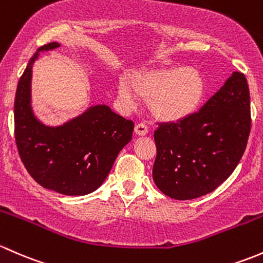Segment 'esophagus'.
<instances>
[{
    "label": "esophagus",
    "mask_w": 263,
    "mask_h": 263,
    "mask_svg": "<svg viewBox=\"0 0 263 263\" xmlns=\"http://www.w3.org/2000/svg\"><path fill=\"white\" fill-rule=\"evenodd\" d=\"M134 132H135V134L139 135V137H144V135L148 134V128L145 124L140 123V124H137V125H135Z\"/></svg>",
    "instance_id": "34e87169"
}]
</instances>
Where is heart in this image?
I'll return each mask as SVG.
<instances>
[{"mask_svg": "<svg viewBox=\"0 0 263 263\" xmlns=\"http://www.w3.org/2000/svg\"><path fill=\"white\" fill-rule=\"evenodd\" d=\"M208 93L204 74L195 67H153L138 69L121 78L118 96L132 105L135 96L145 100L154 120L176 124L189 120L201 109Z\"/></svg>", "mask_w": 263, "mask_h": 263, "instance_id": "b5f03b06", "label": "heart"}]
</instances>
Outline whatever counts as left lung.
Instances as JSON below:
<instances>
[{
	"mask_svg": "<svg viewBox=\"0 0 263 263\" xmlns=\"http://www.w3.org/2000/svg\"><path fill=\"white\" fill-rule=\"evenodd\" d=\"M250 90L245 74L233 72L196 115L154 132L153 180L164 195L191 200L206 195L232 175L251 132Z\"/></svg>",
	"mask_w": 263,
	"mask_h": 263,
	"instance_id": "1",
	"label": "left lung"
}]
</instances>
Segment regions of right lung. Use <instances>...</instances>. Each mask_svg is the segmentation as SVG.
Returning a JSON list of instances; mask_svg holds the SVG:
<instances>
[{
	"mask_svg": "<svg viewBox=\"0 0 263 263\" xmlns=\"http://www.w3.org/2000/svg\"><path fill=\"white\" fill-rule=\"evenodd\" d=\"M43 45L31 57L16 90L15 139L30 176L43 187L68 196L93 192L106 180L119 152L132 140L134 123L104 104L92 105L81 115L57 126L45 125L31 107L32 66Z\"/></svg>",
	"mask_w": 263,
	"mask_h": 263,
	"instance_id": "1",
	"label": "right lung"
}]
</instances>
